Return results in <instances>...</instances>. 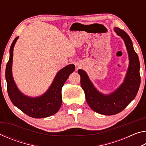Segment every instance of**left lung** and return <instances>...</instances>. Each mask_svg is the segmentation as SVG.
<instances>
[{
    "label": "left lung",
    "instance_id": "left-lung-1",
    "mask_svg": "<svg viewBox=\"0 0 146 146\" xmlns=\"http://www.w3.org/2000/svg\"><path fill=\"white\" fill-rule=\"evenodd\" d=\"M115 31L124 40L129 58V68L122 84L110 95H104L95 88L84 71L78 70L81 87L84 91L89 106L95 112L105 115L117 114L124 110L135 98L140 84V62L132 41L122 29L115 28Z\"/></svg>",
    "mask_w": 146,
    "mask_h": 146
}]
</instances>
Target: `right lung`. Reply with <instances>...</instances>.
Segmentation results:
<instances>
[{
    "instance_id": "add662e5",
    "label": "right lung",
    "mask_w": 146,
    "mask_h": 146,
    "mask_svg": "<svg viewBox=\"0 0 146 146\" xmlns=\"http://www.w3.org/2000/svg\"><path fill=\"white\" fill-rule=\"evenodd\" d=\"M18 37L14 39L9 50V58L6 68L7 90L12 103L27 115L33 118H45L58 111L62 104V88L69 77L75 71V66L70 64L58 71L52 84L41 97L31 98L24 95L17 88L12 76V62L13 48Z\"/></svg>"
}]
</instances>
